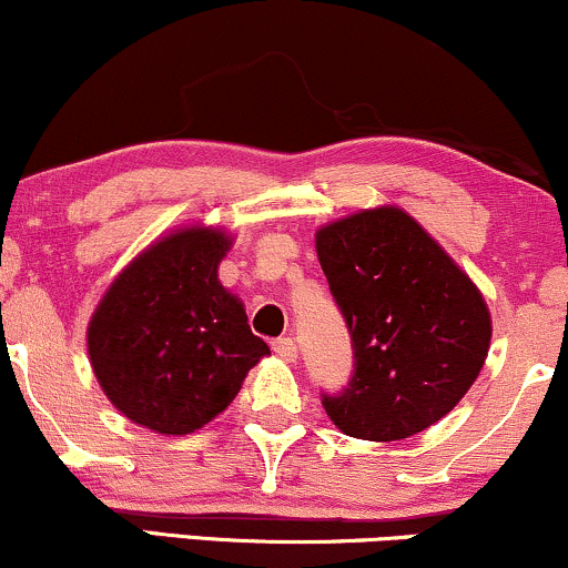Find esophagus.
<instances>
[{
    "label": "esophagus",
    "instance_id": "obj_1",
    "mask_svg": "<svg viewBox=\"0 0 568 568\" xmlns=\"http://www.w3.org/2000/svg\"><path fill=\"white\" fill-rule=\"evenodd\" d=\"M273 351H276V356H282L284 362H295L297 358V345L292 337H278L273 339Z\"/></svg>",
    "mask_w": 568,
    "mask_h": 568
}]
</instances>
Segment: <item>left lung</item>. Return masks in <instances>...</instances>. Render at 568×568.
<instances>
[{"mask_svg": "<svg viewBox=\"0 0 568 568\" xmlns=\"http://www.w3.org/2000/svg\"><path fill=\"white\" fill-rule=\"evenodd\" d=\"M316 252L353 339L348 388L322 396L332 423L353 438L398 442L449 415L491 343L468 273L390 204L318 229Z\"/></svg>", "mask_w": 568, "mask_h": 568, "instance_id": "obj_1", "label": "left lung"}]
</instances>
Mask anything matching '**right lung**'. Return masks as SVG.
<instances>
[{
    "label": "right lung",
    "mask_w": 568,
    "mask_h": 568,
    "mask_svg": "<svg viewBox=\"0 0 568 568\" xmlns=\"http://www.w3.org/2000/svg\"><path fill=\"white\" fill-rule=\"evenodd\" d=\"M233 239L191 225L153 242L113 278L87 326L100 388L132 423L162 436L204 428L268 356L242 300L217 278Z\"/></svg>",
    "instance_id": "1"
}]
</instances>
